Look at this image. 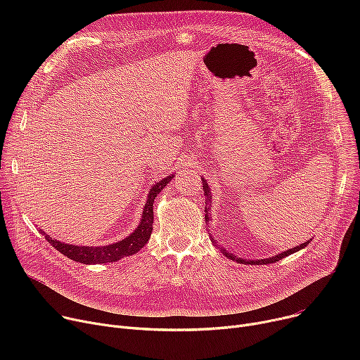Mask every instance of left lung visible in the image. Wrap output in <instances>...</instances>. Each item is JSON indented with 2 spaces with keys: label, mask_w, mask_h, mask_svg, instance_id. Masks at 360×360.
I'll use <instances>...</instances> for the list:
<instances>
[{
  "label": "left lung",
  "mask_w": 360,
  "mask_h": 360,
  "mask_svg": "<svg viewBox=\"0 0 360 360\" xmlns=\"http://www.w3.org/2000/svg\"><path fill=\"white\" fill-rule=\"evenodd\" d=\"M202 179V190H204V195H205V209H204V212H205V221H209L210 220V205L209 204H212V191H210V188H209V185H207V182L204 181V178H201ZM213 240V239H212ZM311 240H307V242H304V243H300V245H297V247H295V248H292V250H288V251H285V252H280L278 255H276V257H270V258H264V259H250V261H247V259H242V258H236L235 255H232V254H229V252H226L224 250H223V254L228 257V258H231V259H236L238 262H242V264H252V266H261V264H271V262H276V261H278V259H281V258H285V257H288V255H290V254H293V252H297V251H300L302 248H305L307 245L309 243ZM213 243H214V240H213ZM220 248V247H219ZM221 250V248H220Z\"/></svg>",
  "instance_id": "left-lung-1"
}]
</instances>
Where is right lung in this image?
I'll return each mask as SVG.
<instances>
[{
    "label": "right lung",
    "mask_w": 360,
    "mask_h": 360,
    "mask_svg": "<svg viewBox=\"0 0 360 360\" xmlns=\"http://www.w3.org/2000/svg\"><path fill=\"white\" fill-rule=\"evenodd\" d=\"M175 175H170L155 184L150 188L147 197V202L144 205V212L140 220L137 229L117 243L106 245V247H77V245H68L64 242L56 240L46 235L42 229L39 232L45 236V239L52 245V247L64 254L67 258L77 261L82 264H105V262H115L124 257L134 255L139 252L144 245L148 242L151 232H153V202L158 194L170 182Z\"/></svg>",
    "instance_id": "right-lung-1"
}]
</instances>
